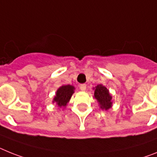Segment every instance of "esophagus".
Returning <instances> with one entry per match:
<instances>
[{
    "mask_svg": "<svg viewBox=\"0 0 157 157\" xmlns=\"http://www.w3.org/2000/svg\"><path fill=\"white\" fill-rule=\"evenodd\" d=\"M86 88H87L86 84H81V85H80V90H81V91H83V92L86 90Z\"/></svg>",
    "mask_w": 157,
    "mask_h": 157,
    "instance_id": "1",
    "label": "esophagus"
}]
</instances>
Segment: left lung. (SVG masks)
I'll use <instances>...</instances> for the list:
<instances>
[{
	"instance_id": "1",
	"label": "left lung",
	"mask_w": 157,
	"mask_h": 157,
	"mask_svg": "<svg viewBox=\"0 0 157 157\" xmlns=\"http://www.w3.org/2000/svg\"><path fill=\"white\" fill-rule=\"evenodd\" d=\"M93 97L97 100L99 108L105 111H108L109 109H111L113 105L112 95L107 87L103 86V84H98L97 86L93 88Z\"/></svg>"
}]
</instances>
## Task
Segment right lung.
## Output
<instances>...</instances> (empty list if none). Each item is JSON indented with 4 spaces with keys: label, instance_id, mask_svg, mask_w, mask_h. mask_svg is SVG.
<instances>
[{
    "label": "right lung",
    "instance_id": "1",
    "mask_svg": "<svg viewBox=\"0 0 157 157\" xmlns=\"http://www.w3.org/2000/svg\"><path fill=\"white\" fill-rule=\"evenodd\" d=\"M75 87L70 84L62 85L58 88L55 95L53 99V103H55L58 108H65L74 93Z\"/></svg>",
    "mask_w": 157,
    "mask_h": 157
}]
</instances>
